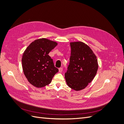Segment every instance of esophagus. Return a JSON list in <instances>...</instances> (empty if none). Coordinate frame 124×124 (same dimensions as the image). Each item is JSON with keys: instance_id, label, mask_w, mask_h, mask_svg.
<instances>
[{"instance_id": "34e87169", "label": "esophagus", "mask_w": 124, "mask_h": 124, "mask_svg": "<svg viewBox=\"0 0 124 124\" xmlns=\"http://www.w3.org/2000/svg\"><path fill=\"white\" fill-rule=\"evenodd\" d=\"M62 71H63V68L62 67L59 68V72H62Z\"/></svg>"}]
</instances>
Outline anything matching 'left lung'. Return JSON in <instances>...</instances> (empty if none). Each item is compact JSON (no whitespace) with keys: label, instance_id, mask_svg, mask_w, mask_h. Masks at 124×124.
<instances>
[{"label":"left lung","instance_id":"8db88e82","mask_svg":"<svg viewBox=\"0 0 124 124\" xmlns=\"http://www.w3.org/2000/svg\"><path fill=\"white\" fill-rule=\"evenodd\" d=\"M71 56L65 78L68 86L76 91L85 88L92 81L98 69L95 55L82 42L70 43Z\"/></svg>","mask_w":124,"mask_h":124}]
</instances>
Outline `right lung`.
I'll use <instances>...</instances> for the list:
<instances>
[{"mask_svg":"<svg viewBox=\"0 0 124 124\" xmlns=\"http://www.w3.org/2000/svg\"><path fill=\"white\" fill-rule=\"evenodd\" d=\"M57 44L47 39H39L25 50L22 59V67L25 77L31 85L38 88L46 86L58 72L48 55Z\"/></svg>","mask_w":124,"mask_h":124,"instance_id":"add662e5","label":"right lung"}]
</instances>
